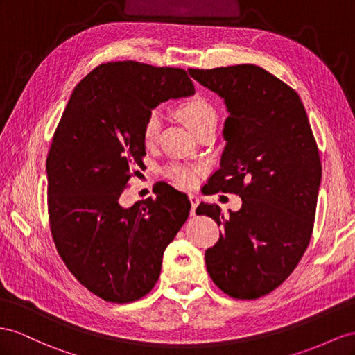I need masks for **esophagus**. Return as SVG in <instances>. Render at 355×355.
I'll return each instance as SVG.
<instances>
[{
  "mask_svg": "<svg viewBox=\"0 0 355 355\" xmlns=\"http://www.w3.org/2000/svg\"><path fill=\"white\" fill-rule=\"evenodd\" d=\"M189 199H190V204H192V210H190V213H192V214L195 216L196 207L199 205V202H201V199H199L198 195H195V193H190V195H189Z\"/></svg>",
  "mask_w": 355,
  "mask_h": 355,
  "instance_id": "obj_1",
  "label": "esophagus"
}]
</instances>
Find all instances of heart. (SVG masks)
<instances>
[{
    "label": "heart",
    "mask_w": 355,
    "mask_h": 355,
    "mask_svg": "<svg viewBox=\"0 0 355 355\" xmlns=\"http://www.w3.org/2000/svg\"><path fill=\"white\" fill-rule=\"evenodd\" d=\"M175 115L180 118L187 129L198 135L207 125H216L217 115L214 107L202 97H190L175 107ZM160 130V116L157 112H151L142 127V139L145 145L156 142ZM165 175L180 186H192L198 178L195 168L184 165H171L165 169Z\"/></svg>",
    "instance_id": "heart-1"
}]
</instances>
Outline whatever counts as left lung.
<instances>
[{"label": "left lung", "instance_id": "left-lung-1", "mask_svg": "<svg viewBox=\"0 0 355 355\" xmlns=\"http://www.w3.org/2000/svg\"><path fill=\"white\" fill-rule=\"evenodd\" d=\"M189 73L219 94L230 112L210 193H235L243 201L226 216L216 204L196 208L223 228L205 250L207 271L230 297L259 298L284 284L311 241L320 151L298 94L267 70L239 64Z\"/></svg>", "mask_w": 355, "mask_h": 355}]
</instances>
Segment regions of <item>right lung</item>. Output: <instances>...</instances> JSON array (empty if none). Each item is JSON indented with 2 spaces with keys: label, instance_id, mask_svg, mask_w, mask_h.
<instances>
[{
  "label": "right lung",
  "instance_id": "obj_1",
  "mask_svg": "<svg viewBox=\"0 0 355 355\" xmlns=\"http://www.w3.org/2000/svg\"><path fill=\"white\" fill-rule=\"evenodd\" d=\"M193 93L183 69L106 62L76 85L53 133L46 159L52 239L71 275L105 302L147 295L163 252L187 220V196L166 183L130 208L120 196L145 156L151 109Z\"/></svg>",
  "mask_w": 355,
  "mask_h": 355
}]
</instances>
